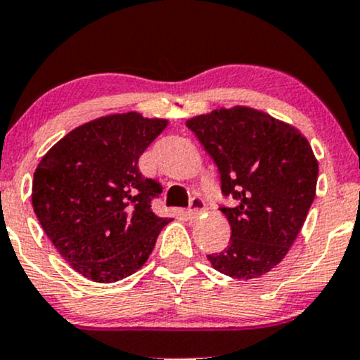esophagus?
I'll return each instance as SVG.
<instances>
[{
  "label": "esophagus",
  "instance_id": "34e87169",
  "mask_svg": "<svg viewBox=\"0 0 360 360\" xmlns=\"http://www.w3.org/2000/svg\"><path fill=\"white\" fill-rule=\"evenodd\" d=\"M203 210H205V201L201 200V198H193L191 205H189V210L186 212V214H188L189 220H194V218H198L201 213H203Z\"/></svg>",
  "mask_w": 360,
  "mask_h": 360
}]
</instances>
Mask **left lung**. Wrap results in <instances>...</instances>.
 Returning <instances> with one entry per match:
<instances>
[{
    "instance_id": "left-lung-1",
    "label": "left lung",
    "mask_w": 360,
    "mask_h": 360,
    "mask_svg": "<svg viewBox=\"0 0 360 360\" xmlns=\"http://www.w3.org/2000/svg\"><path fill=\"white\" fill-rule=\"evenodd\" d=\"M186 127L217 164L221 193L235 200L221 208L232 237L210 264L235 279L260 278L286 257L315 200L311 146L298 128L249 106L217 108Z\"/></svg>"
}]
</instances>
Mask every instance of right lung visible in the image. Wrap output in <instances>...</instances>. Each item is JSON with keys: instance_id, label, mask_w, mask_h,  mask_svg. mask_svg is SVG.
<instances>
[{"instance_id": "obj_1", "label": "right lung", "mask_w": 360, "mask_h": 360, "mask_svg": "<svg viewBox=\"0 0 360 360\" xmlns=\"http://www.w3.org/2000/svg\"><path fill=\"white\" fill-rule=\"evenodd\" d=\"M137 111L74 128L42 157L32 206L57 252L96 283L137 272L171 218L152 213L162 188L139 171V159L167 127Z\"/></svg>"}]
</instances>
